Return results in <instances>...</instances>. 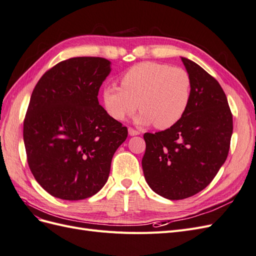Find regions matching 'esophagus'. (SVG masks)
<instances>
[{
	"instance_id": "1",
	"label": "esophagus",
	"mask_w": 256,
	"mask_h": 256,
	"mask_svg": "<svg viewBox=\"0 0 256 256\" xmlns=\"http://www.w3.org/2000/svg\"><path fill=\"white\" fill-rule=\"evenodd\" d=\"M128 132H129L130 136H138V134H140V131H138V130L134 129L132 127H129V128H128Z\"/></svg>"
}]
</instances>
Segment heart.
<instances>
[{"mask_svg":"<svg viewBox=\"0 0 256 256\" xmlns=\"http://www.w3.org/2000/svg\"><path fill=\"white\" fill-rule=\"evenodd\" d=\"M191 95L192 79L184 68L143 62L122 74L120 88L106 86L102 100L106 112L115 120H125L138 108V124H154L166 129L184 115Z\"/></svg>","mask_w":256,"mask_h":256,"instance_id":"heart-1","label":"heart"}]
</instances>
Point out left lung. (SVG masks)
I'll list each match as a JSON object with an SVG mask.
<instances>
[{
    "instance_id": "left-lung-1",
    "label": "left lung",
    "mask_w": 256,
    "mask_h": 256,
    "mask_svg": "<svg viewBox=\"0 0 256 256\" xmlns=\"http://www.w3.org/2000/svg\"><path fill=\"white\" fill-rule=\"evenodd\" d=\"M192 79V95L175 125L144 134L142 168L157 194L182 200L205 189L226 162L233 134V115L226 92L212 76L182 58Z\"/></svg>"
}]
</instances>
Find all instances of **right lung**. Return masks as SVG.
<instances>
[{"instance_id":"right-lung-1","label":"right lung","mask_w":256,"mask_h":256,"mask_svg":"<svg viewBox=\"0 0 256 256\" xmlns=\"http://www.w3.org/2000/svg\"><path fill=\"white\" fill-rule=\"evenodd\" d=\"M110 62L80 56L60 62L37 82L23 122L30 172L51 196L90 198L109 177L113 154L127 127L98 102Z\"/></svg>"}]
</instances>
